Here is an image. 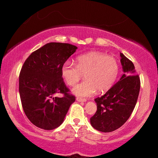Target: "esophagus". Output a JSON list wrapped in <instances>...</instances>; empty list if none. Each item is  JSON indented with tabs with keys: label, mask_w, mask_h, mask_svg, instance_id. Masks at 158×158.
<instances>
[{
	"label": "esophagus",
	"mask_w": 158,
	"mask_h": 158,
	"mask_svg": "<svg viewBox=\"0 0 158 158\" xmlns=\"http://www.w3.org/2000/svg\"><path fill=\"white\" fill-rule=\"evenodd\" d=\"M76 101H77V102H83V103L86 102V99L81 98H77Z\"/></svg>",
	"instance_id": "esophagus-1"
}]
</instances>
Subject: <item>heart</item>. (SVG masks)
<instances>
[{
    "label": "heart",
    "instance_id": "obj_1",
    "mask_svg": "<svg viewBox=\"0 0 158 158\" xmlns=\"http://www.w3.org/2000/svg\"><path fill=\"white\" fill-rule=\"evenodd\" d=\"M76 65L65 61L61 66V75L68 85L73 86L84 73L85 81L77 84L72 93L80 97H90L97 90L105 92L115 83L118 73V64L115 58L99 52H90L77 57Z\"/></svg>",
    "mask_w": 158,
    "mask_h": 158
}]
</instances>
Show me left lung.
<instances>
[{
  "instance_id": "obj_1",
  "label": "left lung",
  "mask_w": 158,
  "mask_h": 158,
  "mask_svg": "<svg viewBox=\"0 0 158 158\" xmlns=\"http://www.w3.org/2000/svg\"><path fill=\"white\" fill-rule=\"evenodd\" d=\"M120 57L124 74L103 96L95 99L97 111L90 118V124L102 132L122 127L131 116L139 96L140 81L135 65L122 53Z\"/></svg>"
}]
</instances>
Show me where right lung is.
<instances>
[{
    "mask_svg": "<svg viewBox=\"0 0 158 158\" xmlns=\"http://www.w3.org/2000/svg\"><path fill=\"white\" fill-rule=\"evenodd\" d=\"M77 47L65 43H47L26 60L19 75V94L26 116L36 127L52 130L64 122L75 97L68 94L61 66ZM63 93L62 98L56 97Z\"/></svg>",
    "mask_w": 158,
    "mask_h": 158,
    "instance_id": "right-lung-1",
    "label": "right lung"
}]
</instances>
